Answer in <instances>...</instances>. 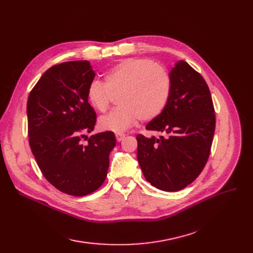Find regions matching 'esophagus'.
Listing matches in <instances>:
<instances>
[{
    "mask_svg": "<svg viewBox=\"0 0 253 253\" xmlns=\"http://www.w3.org/2000/svg\"><path fill=\"white\" fill-rule=\"evenodd\" d=\"M125 134H123V133H117L116 134V139H117V141H122L124 138H125Z\"/></svg>",
    "mask_w": 253,
    "mask_h": 253,
    "instance_id": "esophagus-1",
    "label": "esophagus"
}]
</instances>
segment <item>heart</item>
Masks as SVG:
<instances>
[{
	"instance_id": "heart-1",
	"label": "heart",
	"mask_w": 253,
	"mask_h": 253,
	"mask_svg": "<svg viewBox=\"0 0 253 253\" xmlns=\"http://www.w3.org/2000/svg\"><path fill=\"white\" fill-rule=\"evenodd\" d=\"M171 80L163 66L148 59L120 61L104 74V84L93 80L87 87L89 103L99 113L108 112L112 95L120 105L99 119V127L121 133L138 120L151 121L160 115L168 102Z\"/></svg>"
}]
</instances>
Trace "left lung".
I'll return each mask as SVG.
<instances>
[{
  "label": "left lung",
  "mask_w": 253,
  "mask_h": 253,
  "mask_svg": "<svg viewBox=\"0 0 253 253\" xmlns=\"http://www.w3.org/2000/svg\"><path fill=\"white\" fill-rule=\"evenodd\" d=\"M169 76L168 102L145 127L160 136H136L137 160L152 185L176 192L203 170L213 140L215 114L205 80L188 62L177 61Z\"/></svg>",
  "instance_id": "8db88e82"
}]
</instances>
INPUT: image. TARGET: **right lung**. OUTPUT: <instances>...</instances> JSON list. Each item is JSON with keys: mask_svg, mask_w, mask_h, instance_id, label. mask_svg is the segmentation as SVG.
<instances>
[{"mask_svg": "<svg viewBox=\"0 0 253 253\" xmlns=\"http://www.w3.org/2000/svg\"><path fill=\"white\" fill-rule=\"evenodd\" d=\"M94 77L87 60L53 65L35 85L26 105L30 147L39 168L53 187L77 197L103 183L116 145L112 131L85 135L96 123L86 96Z\"/></svg>", "mask_w": 253, "mask_h": 253, "instance_id": "1", "label": "right lung"}]
</instances>
